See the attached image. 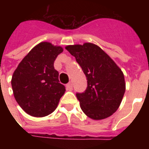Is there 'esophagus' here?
<instances>
[{
	"label": "esophagus",
	"mask_w": 149,
	"mask_h": 149,
	"mask_svg": "<svg viewBox=\"0 0 149 149\" xmlns=\"http://www.w3.org/2000/svg\"><path fill=\"white\" fill-rule=\"evenodd\" d=\"M73 89V86H72V83H68L66 84V89L68 91H72Z\"/></svg>",
	"instance_id": "1"
}]
</instances>
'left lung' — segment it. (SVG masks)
I'll list each match as a JSON object with an SVG mask.
<instances>
[{
  "label": "left lung",
  "instance_id": "1",
  "mask_svg": "<svg viewBox=\"0 0 149 149\" xmlns=\"http://www.w3.org/2000/svg\"><path fill=\"white\" fill-rule=\"evenodd\" d=\"M87 79V87L77 93L81 110L90 119H106L115 113L125 92L124 74L115 62L93 43L68 45Z\"/></svg>",
  "mask_w": 149,
  "mask_h": 149
}]
</instances>
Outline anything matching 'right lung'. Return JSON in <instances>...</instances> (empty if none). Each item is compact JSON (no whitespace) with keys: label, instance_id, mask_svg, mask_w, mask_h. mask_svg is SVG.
I'll list each match as a JSON object with an SVG mask.
<instances>
[{"label":"right lung","instance_id":"1","mask_svg":"<svg viewBox=\"0 0 149 149\" xmlns=\"http://www.w3.org/2000/svg\"><path fill=\"white\" fill-rule=\"evenodd\" d=\"M63 49L48 42L36 45L18 64L12 77L13 95L27 114L44 117L56 110L65 92L54 63Z\"/></svg>","mask_w":149,"mask_h":149}]
</instances>
